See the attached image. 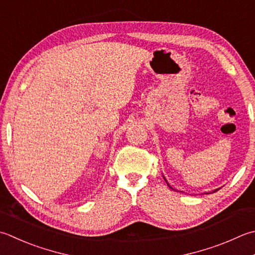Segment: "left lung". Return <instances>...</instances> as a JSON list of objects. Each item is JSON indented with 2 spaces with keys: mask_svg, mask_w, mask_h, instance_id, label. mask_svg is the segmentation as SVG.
<instances>
[{
  "mask_svg": "<svg viewBox=\"0 0 255 255\" xmlns=\"http://www.w3.org/2000/svg\"><path fill=\"white\" fill-rule=\"evenodd\" d=\"M163 179H164V180H166V178H164V177H163ZM166 182H167V180H166ZM167 184H168V186H169V188H170V189H172V190H173V188H172V187L170 186V184H169L168 182H167ZM219 189H220V188H219ZM219 189H216V190H213L212 192H216V191H218V190H219ZM212 192H206V194H209V193H212Z\"/></svg>",
  "mask_w": 255,
  "mask_h": 255,
  "instance_id": "left-lung-1",
  "label": "left lung"
}]
</instances>
